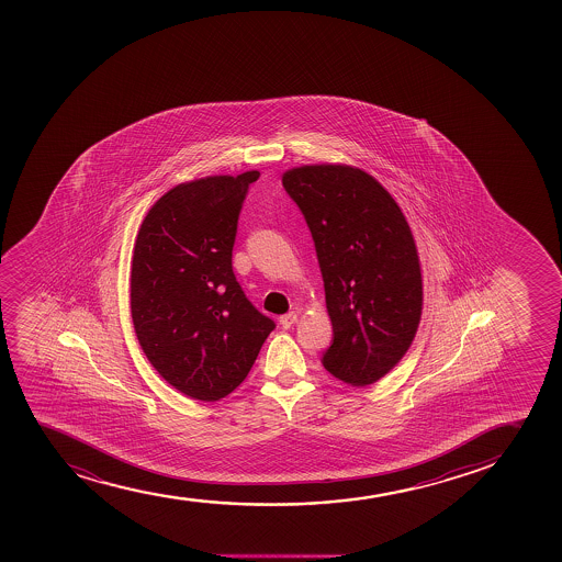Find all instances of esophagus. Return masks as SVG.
<instances>
[{
  "mask_svg": "<svg viewBox=\"0 0 562 562\" xmlns=\"http://www.w3.org/2000/svg\"><path fill=\"white\" fill-rule=\"evenodd\" d=\"M296 317L299 314L296 312H290V314H284V316L280 317V325L284 328H290L293 323H296Z\"/></svg>",
  "mask_w": 562,
  "mask_h": 562,
  "instance_id": "34e87169",
  "label": "esophagus"
}]
</instances>
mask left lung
<instances>
[{
  "label": "left lung",
  "instance_id": "left-lung-1",
  "mask_svg": "<svg viewBox=\"0 0 562 562\" xmlns=\"http://www.w3.org/2000/svg\"><path fill=\"white\" fill-rule=\"evenodd\" d=\"M316 246L333 322L323 367L347 385L396 367L423 314V274L402 209L367 171L301 166L282 177Z\"/></svg>",
  "mask_w": 562,
  "mask_h": 562
}]
</instances>
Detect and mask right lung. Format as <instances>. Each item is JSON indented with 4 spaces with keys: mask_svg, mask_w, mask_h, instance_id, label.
I'll use <instances>...</instances> for the list:
<instances>
[{
    "mask_svg": "<svg viewBox=\"0 0 562 562\" xmlns=\"http://www.w3.org/2000/svg\"><path fill=\"white\" fill-rule=\"evenodd\" d=\"M259 171L177 184L142 222L131 310L139 346L177 391L216 402L245 381L274 330L232 267L237 221Z\"/></svg>",
    "mask_w": 562,
    "mask_h": 562,
    "instance_id": "obj_1",
    "label": "right lung"
}]
</instances>
